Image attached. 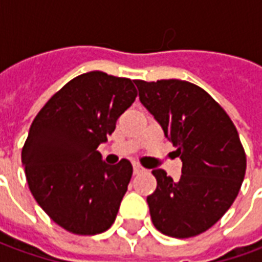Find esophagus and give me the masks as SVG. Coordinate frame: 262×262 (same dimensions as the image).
Returning a JSON list of instances; mask_svg holds the SVG:
<instances>
[{"instance_id": "esophagus-1", "label": "esophagus", "mask_w": 262, "mask_h": 262, "mask_svg": "<svg viewBox=\"0 0 262 262\" xmlns=\"http://www.w3.org/2000/svg\"><path fill=\"white\" fill-rule=\"evenodd\" d=\"M133 169H134V174H138L141 171H144V167L139 166L138 163H133Z\"/></svg>"}]
</instances>
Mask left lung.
Masks as SVG:
<instances>
[{"label": "left lung", "instance_id": "left-lung-1", "mask_svg": "<svg viewBox=\"0 0 262 262\" xmlns=\"http://www.w3.org/2000/svg\"><path fill=\"white\" fill-rule=\"evenodd\" d=\"M139 100L170 139L183 162L173 181L152 170L158 186L146 198L155 228L187 238L213 226L236 200L246 173L237 129L207 92L179 79L134 81Z\"/></svg>", "mask_w": 262, "mask_h": 262}]
</instances>
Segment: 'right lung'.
Masks as SVG:
<instances>
[{
  "label": "right lung",
  "instance_id": "1",
  "mask_svg": "<svg viewBox=\"0 0 262 262\" xmlns=\"http://www.w3.org/2000/svg\"><path fill=\"white\" fill-rule=\"evenodd\" d=\"M137 95L128 78L88 72L61 88L30 125L26 180L41 209L68 232L97 234L116 221L133 166L107 165L96 149Z\"/></svg>",
  "mask_w": 262,
  "mask_h": 262
}]
</instances>
